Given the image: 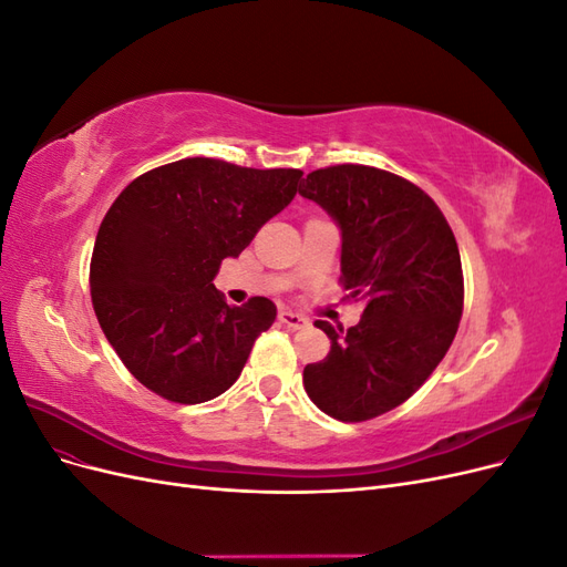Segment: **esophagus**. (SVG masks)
Returning a JSON list of instances; mask_svg holds the SVG:
<instances>
[{"label": "esophagus", "instance_id": "1", "mask_svg": "<svg viewBox=\"0 0 567 567\" xmlns=\"http://www.w3.org/2000/svg\"><path fill=\"white\" fill-rule=\"evenodd\" d=\"M279 321L284 323V326H288V329H293V331H300V329H305L307 323V317H302V315H298V312H293V310H281L279 312Z\"/></svg>", "mask_w": 567, "mask_h": 567}]
</instances>
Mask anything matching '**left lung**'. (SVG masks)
Instances as JSON below:
<instances>
[{"label": "left lung", "instance_id": "left-lung-1", "mask_svg": "<svg viewBox=\"0 0 567 567\" xmlns=\"http://www.w3.org/2000/svg\"><path fill=\"white\" fill-rule=\"evenodd\" d=\"M300 196L338 225L342 286L367 302L348 331L315 323L331 352L305 367L302 383L323 414L369 421L406 402L452 346L463 310L456 238L431 196L379 167L315 169Z\"/></svg>", "mask_w": 567, "mask_h": 567}]
</instances>
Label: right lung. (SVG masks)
<instances>
[{
    "instance_id": "right-lung-1",
    "label": "right lung",
    "mask_w": 567,
    "mask_h": 567,
    "mask_svg": "<svg viewBox=\"0 0 567 567\" xmlns=\"http://www.w3.org/2000/svg\"><path fill=\"white\" fill-rule=\"evenodd\" d=\"M293 167L184 158L136 177L101 221L90 267L101 331L136 381L200 404L241 375L277 305H227L213 279L300 192Z\"/></svg>"
}]
</instances>
